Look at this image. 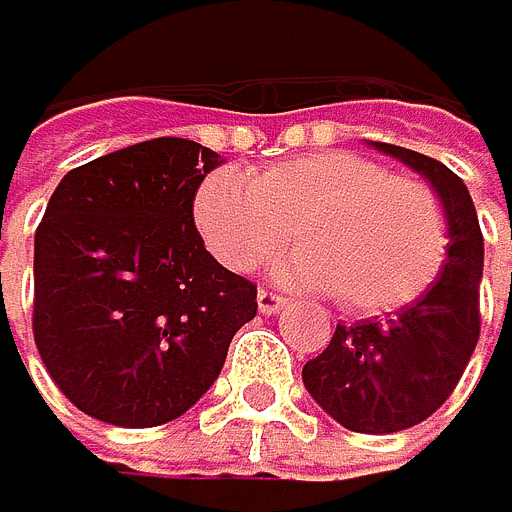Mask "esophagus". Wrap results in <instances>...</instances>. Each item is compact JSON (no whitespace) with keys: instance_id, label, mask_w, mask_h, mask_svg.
<instances>
[{"instance_id":"34e87169","label":"esophagus","mask_w":512,"mask_h":512,"mask_svg":"<svg viewBox=\"0 0 512 512\" xmlns=\"http://www.w3.org/2000/svg\"><path fill=\"white\" fill-rule=\"evenodd\" d=\"M256 304H259V314H278V311H282L285 298L275 295V291H269V288H259Z\"/></svg>"}]
</instances>
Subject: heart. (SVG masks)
I'll list each match as a JSON object with an SVG mask.
<instances>
[{
	"label": "heart",
	"instance_id": "heart-1",
	"mask_svg": "<svg viewBox=\"0 0 512 512\" xmlns=\"http://www.w3.org/2000/svg\"><path fill=\"white\" fill-rule=\"evenodd\" d=\"M192 217L227 269L246 272L278 250L295 224L298 250L272 275L336 295L352 314H385L417 301L449 253L436 192L352 150H320L272 163L256 179L217 169L198 185Z\"/></svg>",
	"mask_w": 512,
	"mask_h": 512
}]
</instances>
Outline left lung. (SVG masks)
<instances>
[{
  "instance_id": "obj_1",
  "label": "left lung",
  "mask_w": 512,
  "mask_h": 512,
  "mask_svg": "<svg viewBox=\"0 0 512 512\" xmlns=\"http://www.w3.org/2000/svg\"><path fill=\"white\" fill-rule=\"evenodd\" d=\"M430 182L449 224V253L423 295L388 320L336 323L304 365V388L352 433H401L436 413L478 346L484 237L475 201L449 166L417 150L372 144Z\"/></svg>"
}]
</instances>
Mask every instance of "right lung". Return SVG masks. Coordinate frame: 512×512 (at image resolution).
<instances>
[{
	"label": "right lung",
	"mask_w": 512,
	"mask_h": 512,
	"mask_svg": "<svg viewBox=\"0 0 512 512\" xmlns=\"http://www.w3.org/2000/svg\"><path fill=\"white\" fill-rule=\"evenodd\" d=\"M221 163L195 140L156 137L70 169L50 195L34 234V343L89 417H182L256 317V285L205 250L192 217Z\"/></svg>",
	"instance_id": "obj_1"
}]
</instances>
